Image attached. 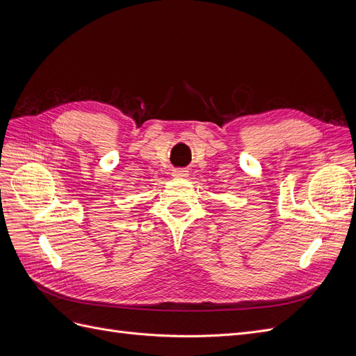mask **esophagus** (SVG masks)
I'll return each mask as SVG.
<instances>
[{"label":"esophagus","instance_id":"obj_1","mask_svg":"<svg viewBox=\"0 0 356 356\" xmlns=\"http://www.w3.org/2000/svg\"><path fill=\"white\" fill-rule=\"evenodd\" d=\"M172 175H174L175 178H184L188 175V170L184 169V168H177L172 170Z\"/></svg>","mask_w":356,"mask_h":356}]
</instances>
